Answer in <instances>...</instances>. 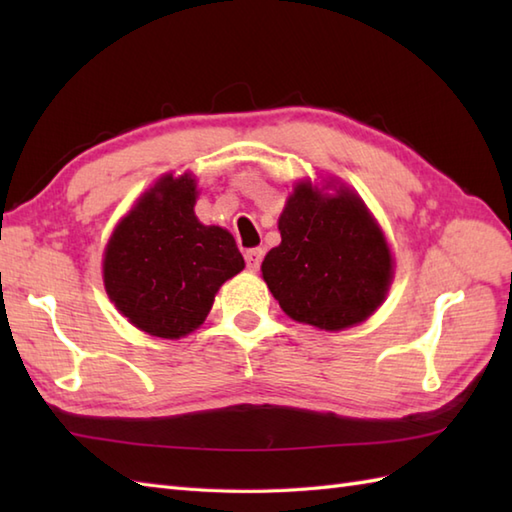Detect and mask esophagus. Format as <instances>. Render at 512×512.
Returning a JSON list of instances; mask_svg holds the SVG:
<instances>
[{"mask_svg": "<svg viewBox=\"0 0 512 512\" xmlns=\"http://www.w3.org/2000/svg\"><path fill=\"white\" fill-rule=\"evenodd\" d=\"M244 259H246L248 270H259V266H262V259H264V250L262 248H248Z\"/></svg>", "mask_w": 512, "mask_h": 512, "instance_id": "1", "label": "esophagus"}]
</instances>
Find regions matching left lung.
<instances>
[{
    "label": "left lung",
    "instance_id": "1",
    "mask_svg": "<svg viewBox=\"0 0 512 512\" xmlns=\"http://www.w3.org/2000/svg\"><path fill=\"white\" fill-rule=\"evenodd\" d=\"M281 244L262 275L290 319L321 330L365 321L391 281V253L365 204L350 191L325 198L303 182L279 217Z\"/></svg>",
    "mask_w": 512,
    "mask_h": 512
}]
</instances>
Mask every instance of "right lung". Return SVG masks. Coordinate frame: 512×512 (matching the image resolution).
Returning a JSON list of instances; mask_svg holds the SVG:
<instances>
[{"label":"right lung","mask_w":512,"mask_h":512,"mask_svg":"<svg viewBox=\"0 0 512 512\" xmlns=\"http://www.w3.org/2000/svg\"><path fill=\"white\" fill-rule=\"evenodd\" d=\"M195 182L162 178L116 226L107 244L105 290L136 328L180 339L209 314L215 292L244 268L233 235L193 213Z\"/></svg>","instance_id":"1"}]
</instances>
